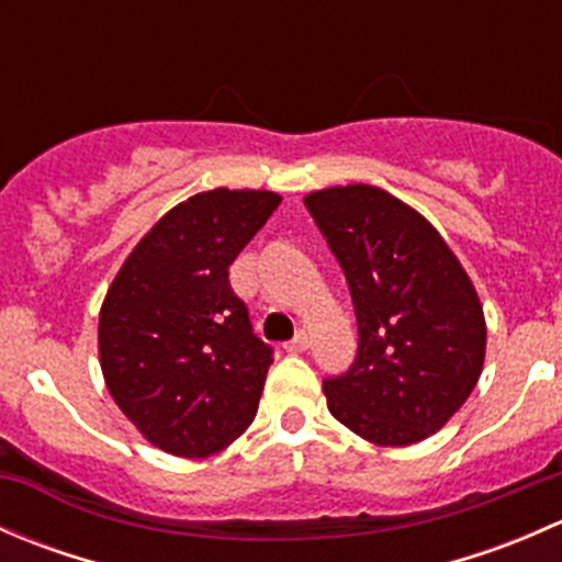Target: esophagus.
<instances>
[{
	"label": "esophagus",
	"instance_id": "esophagus-1",
	"mask_svg": "<svg viewBox=\"0 0 562 562\" xmlns=\"http://www.w3.org/2000/svg\"><path fill=\"white\" fill-rule=\"evenodd\" d=\"M310 348V337H307V331H299L296 337L291 339V342H285V350L288 353H304V350Z\"/></svg>",
	"mask_w": 562,
	"mask_h": 562
}]
</instances>
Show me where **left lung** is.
Segmentation results:
<instances>
[{
    "label": "left lung",
    "instance_id": "1",
    "mask_svg": "<svg viewBox=\"0 0 562 562\" xmlns=\"http://www.w3.org/2000/svg\"><path fill=\"white\" fill-rule=\"evenodd\" d=\"M348 280L359 353L323 383L339 424L413 446L449 424L479 383L486 321L468 271L424 214L372 184L304 195Z\"/></svg>",
    "mask_w": 562,
    "mask_h": 562
}]
</instances>
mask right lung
Listing matches in <instances>:
<instances>
[{"mask_svg":"<svg viewBox=\"0 0 562 562\" xmlns=\"http://www.w3.org/2000/svg\"><path fill=\"white\" fill-rule=\"evenodd\" d=\"M280 201L217 187L176 203L108 288L98 326L105 386L166 454H217L258 413L271 348L252 334L228 269Z\"/></svg>","mask_w":562,"mask_h":562,"instance_id":"add662e5","label":"right lung"}]
</instances>
